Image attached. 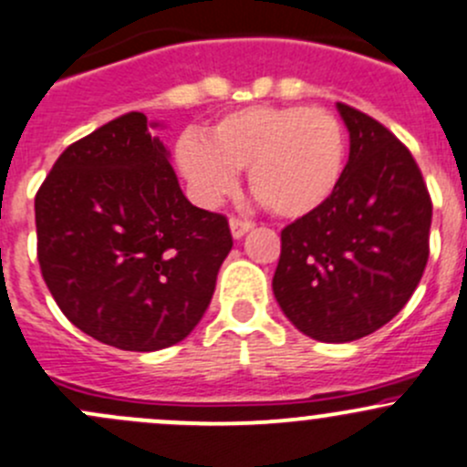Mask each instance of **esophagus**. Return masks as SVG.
<instances>
[{"mask_svg": "<svg viewBox=\"0 0 467 467\" xmlns=\"http://www.w3.org/2000/svg\"><path fill=\"white\" fill-rule=\"evenodd\" d=\"M251 228H253V221L239 219V216H233V219H230V233H233L234 239L244 237Z\"/></svg>", "mask_w": 467, "mask_h": 467, "instance_id": "34e87169", "label": "esophagus"}]
</instances>
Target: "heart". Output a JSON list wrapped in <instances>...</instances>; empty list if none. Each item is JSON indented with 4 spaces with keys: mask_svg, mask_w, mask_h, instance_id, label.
<instances>
[{
    "mask_svg": "<svg viewBox=\"0 0 467 467\" xmlns=\"http://www.w3.org/2000/svg\"><path fill=\"white\" fill-rule=\"evenodd\" d=\"M346 129L334 112L309 106H248L219 117L205 140L182 135L176 162L201 205H216L248 169V187L273 214H312L346 171Z\"/></svg>",
    "mask_w": 467,
    "mask_h": 467,
    "instance_id": "heart-1",
    "label": "heart"
}]
</instances>
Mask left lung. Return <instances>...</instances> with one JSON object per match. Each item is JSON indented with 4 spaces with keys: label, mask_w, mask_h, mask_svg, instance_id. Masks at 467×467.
I'll return each mask as SVG.
<instances>
[{
    "label": "left lung",
    "mask_w": 467,
    "mask_h": 467,
    "mask_svg": "<svg viewBox=\"0 0 467 467\" xmlns=\"http://www.w3.org/2000/svg\"><path fill=\"white\" fill-rule=\"evenodd\" d=\"M350 158L332 199L282 230L273 294L307 337L348 343L386 325L416 291L430 257L431 199L386 126L337 103Z\"/></svg>",
    "instance_id": "obj_1"
}]
</instances>
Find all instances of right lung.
Listing matches in <instances>:
<instances>
[{
	"instance_id": "obj_1",
	"label": "right lung",
	"mask_w": 467,
	"mask_h": 467,
	"mask_svg": "<svg viewBox=\"0 0 467 467\" xmlns=\"http://www.w3.org/2000/svg\"><path fill=\"white\" fill-rule=\"evenodd\" d=\"M37 262L60 312L106 346L153 352L203 318L233 248L192 205L142 112L69 144L36 194Z\"/></svg>"
}]
</instances>
